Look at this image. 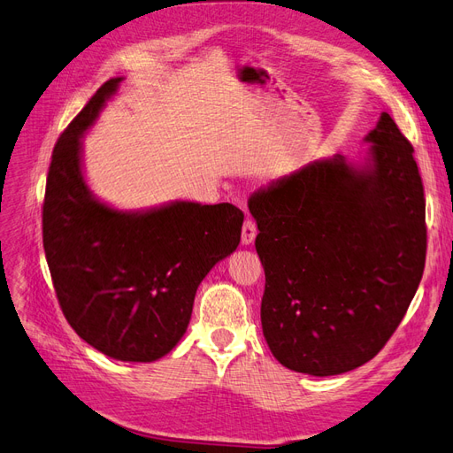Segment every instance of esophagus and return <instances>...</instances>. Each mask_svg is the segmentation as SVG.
Returning a JSON list of instances; mask_svg holds the SVG:
<instances>
[{
	"instance_id": "esophagus-1",
	"label": "esophagus",
	"mask_w": 453,
	"mask_h": 453,
	"mask_svg": "<svg viewBox=\"0 0 453 453\" xmlns=\"http://www.w3.org/2000/svg\"><path fill=\"white\" fill-rule=\"evenodd\" d=\"M257 234H258L257 224H254L252 219H245V224H242V229H241V242H242V245H250L254 237H257Z\"/></svg>"
}]
</instances>
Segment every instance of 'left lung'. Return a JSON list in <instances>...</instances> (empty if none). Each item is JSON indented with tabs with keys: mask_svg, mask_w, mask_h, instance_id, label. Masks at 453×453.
<instances>
[{
	"mask_svg": "<svg viewBox=\"0 0 453 453\" xmlns=\"http://www.w3.org/2000/svg\"><path fill=\"white\" fill-rule=\"evenodd\" d=\"M369 160L311 162L254 191L262 331L281 365L339 375L375 357L423 277L425 191L413 145L382 112Z\"/></svg>",
	"mask_w": 453,
	"mask_h": 453,
	"instance_id": "1",
	"label": "left lung"
}]
</instances>
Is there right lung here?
<instances>
[{"instance_id":"1","label":"right lung","mask_w":453,"mask_h":453,"mask_svg":"<svg viewBox=\"0 0 453 453\" xmlns=\"http://www.w3.org/2000/svg\"><path fill=\"white\" fill-rule=\"evenodd\" d=\"M122 78L103 84L66 126L45 183L43 250L57 300L80 339L122 362H155L189 326L196 287L241 241L229 203H172L142 214L112 211L88 191L80 135Z\"/></svg>"}]
</instances>
